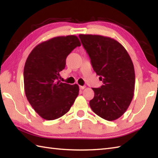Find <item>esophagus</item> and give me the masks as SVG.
I'll use <instances>...</instances> for the list:
<instances>
[{
  "label": "esophagus",
  "instance_id": "34e87169",
  "mask_svg": "<svg viewBox=\"0 0 158 158\" xmlns=\"http://www.w3.org/2000/svg\"><path fill=\"white\" fill-rule=\"evenodd\" d=\"M79 88H80V89L83 90L85 88V86H79Z\"/></svg>",
  "mask_w": 158,
  "mask_h": 158
}]
</instances>
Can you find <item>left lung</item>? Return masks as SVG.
Returning <instances> with one entry per match:
<instances>
[{
    "label": "left lung",
    "mask_w": 158,
    "mask_h": 158,
    "mask_svg": "<svg viewBox=\"0 0 158 158\" xmlns=\"http://www.w3.org/2000/svg\"><path fill=\"white\" fill-rule=\"evenodd\" d=\"M93 69L104 85L92 88L94 97L89 106L107 121L119 118L132 102L135 85V69L124 47L108 36L79 35Z\"/></svg>",
    "instance_id": "left-lung-1"
}]
</instances>
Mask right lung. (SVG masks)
<instances>
[{
	"instance_id": "right-lung-1",
	"label": "right lung",
	"mask_w": 158,
	"mask_h": 158,
	"mask_svg": "<svg viewBox=\"0 0 158 158\" xmlns=\"http://www.w3.org/2000/svg\"><path fill=\"white\" fill-rule=\"evenodd\" d=\"M81 46L75 35L56 36L43 41L32 50L23 69L26 96L43 119L54 120L70 110L79 94V85L60 82V72L66 59Z\"/></svg>"
}]
</instances>
